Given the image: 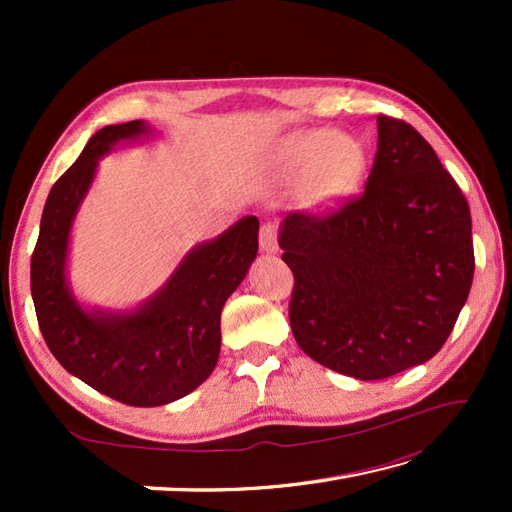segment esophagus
Masks as SVG:
<instances>
[{
  "instance_id": "obj_1",
  "label": "esophagus",
  "mask_w": 512,
  "mask_h": 512,
  "mask_svg": "<svg viewBox=\"0 0 512 512\" xmlns=\"http://www.w3.org/2000/svg\"><path fill=\"white\" fill-rule=\"evenodd\" d=\"M279 233H277V226L273 222H266L262 226V231H259V248L264 250V253H277L279 250Z\"/></svg>"
}]
</instances>
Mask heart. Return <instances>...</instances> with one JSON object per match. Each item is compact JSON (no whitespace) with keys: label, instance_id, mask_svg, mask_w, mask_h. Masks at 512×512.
Returning <instances> with one entry per match:
<instances>
[{"label":"heart","instance_id":"b5f03b06","mask_svg":"<svg viewBox=\"0 0 512 512\" xmlns=\"http://www.w3.org/2000/svg\"><path fill=\"white\" fill-rule=\"evenodd\" d=\"M292 160L303 171H312V191L319 198L341 195L358 180L365 165L361 145L347 136L317 132L301 138Z\"/></svg>","mask_w":512,"mask_h":512}]
</instances>
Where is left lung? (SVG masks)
Instances as JSON below:
<instances>
[{
	"label": "left lung",
	"mask_w": 512,
	"mask_h": 512,
	"mask_svg": "<svg viewBox=\"0 0 512 512\" xmlns=\"http://www.w3.org/2000/svg\"><path fill=\"white\" fill-rule=\"evenodd\" d=\"M361 195L281 222L295 275L290 328L314 361L358 380L429 361L449 339L475 270L458 182L409 123L378 116Z\"/></svg>",
	"instance_id": "obj_1"
}]
</instances>
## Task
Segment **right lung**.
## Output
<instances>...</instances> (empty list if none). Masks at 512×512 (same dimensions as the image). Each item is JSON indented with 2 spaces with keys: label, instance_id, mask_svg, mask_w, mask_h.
<instances>
[{
  "label": "right lung",
  "instance_id": "obj_1",
  "mask_svg": "<svg viewBox=\"0 0 512 512\" xmlns=\"http://www.w3.org/2000/svg\"><path fill=\"white\" fill-rule=\"evenodd\" d=\"M143 121L99 129L52 184L30 262L39 330L54 358L123 405L158 407L191 394L220 356V314L257 255L259 220L242 217L213 242L195 246L154 297L132 312H88L65 279L74 215L99 158L121 140L147 136Z\"/></svg>",
  "mask_w": 512,
  "mask_h": 512
}]
</instances>
